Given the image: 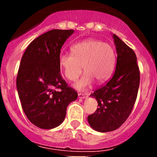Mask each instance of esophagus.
<instances>
[{
  "mask_svg": "<svg viewBox=\"0 0 157 157\" xmlns=\"http://www.w3.org/2000/svg\"><path fill=\"white\" fill-rule=\"evenodd\" d=\"M78 96L80 98H82V99H85L88 96H89V94H88L87 93H79L78 94Z\"/></svg>",
  "mask_w": 157,
  "mask_h": 157,
  "instance_id": "34e87169",
  "label": "esophagus"
}]
</instances>
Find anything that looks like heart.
Instances as JSON below:
<instances>
[{
  "label": "heart",
  "instance_id": "1",
  "mask_svg": "<svg viewBox=\"0 0 157 157\" xmlns=\"http://www.w3.org/2000/svg\"><path fill=\"white\" fill-rule=\"evenodd\" d=\"M71 53L60 55L59 65L64 76L75 81L82 72L86 74L75 84L77 89H86L93 80L102 82L111 76L114 65V51L111 45L98 40L89 39L75 44Z\"/></svg>",
  "mask_w": 157,
  "mask_h": 157
}]
</instances>
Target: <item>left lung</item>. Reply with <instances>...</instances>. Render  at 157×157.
Here are the masks:
<instances>
[{"instance_id":"1","label":"left lung","mask_w":157,"mask_h":157,"mask_svg":"<svg viewBox=\"0 0 157 157\" xmlns=\"http://www.w3.org/2000/svg\"><path fill=\"white\" fill-rule=\"evenodd\" d=\"M117 58L116 69L107 83L91 94L98 108L88 117V122L99 132L119 128L132 111L137 97L140 72L134 50L113 35Z\"/></svg>"}]
</instances>
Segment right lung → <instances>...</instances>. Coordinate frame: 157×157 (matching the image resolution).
Returning a JSON list of instances; mask_svg holds the SVG:
<instances>
[{
  "mask_svg": "<svg viewBox=\"0 0 157 157\" xmlns=\"http://www.w3.org/2000/svg\"><path fill=\"white\" fill-rule=\"evenodd\" d=\"M74 32L52 29L40 35L21 58L16 80L21 106L29 120L40 128L60 125L68 105L77 98L60 75L59 65L61 48Z\"/></svg>",
  "mask_w": 157,
  "mask_h": 157,
  "instance_id": "obj_1",
  "label": "right lung"
}]
</instances>
